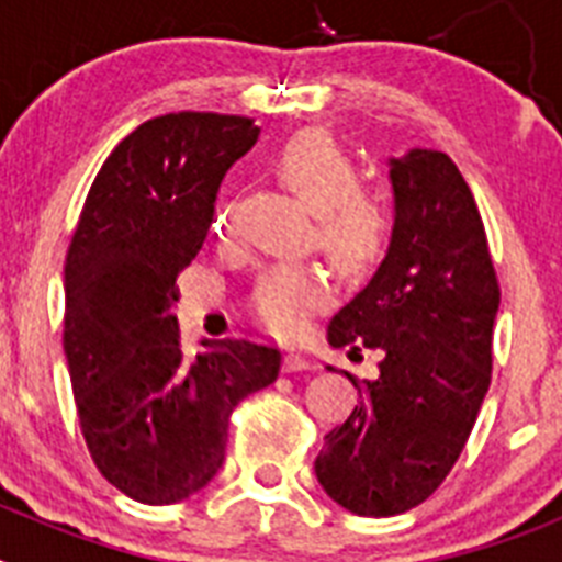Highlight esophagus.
<instances>
[{
  "mask_svg": "<svg viewBox=\"0 0 562 562\" xmlns=\"http://www.w3.org/2000/svg\"><path fill=\"white\" fill-rule=\"evenodd\" d=\"M315 369V362L310 360V357L297 355V351H290V355L284 357V371L286 374H292V371H310Z\"/></svg>",
  "mask_w": 562,
  "mask_h": 562,
  "instance_id": "1",
  "label": "esophagus"
}]
</instances>
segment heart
<instances>
[{
  "label": "heart",
  "mask_w": 562,
  "mask_h": 562,
  "mask_svg": "<svg viewBox=\"0 0 562 562\" xmlns=\"http://www.w3.org/2000/svg\"><path fill=\"white\" fill-rule=\"evenodd\" d=\"M278 182L304 202L315 216V241L349 276L376 267L385 252L391 216L376 193L357 186V168L324 132H297L272 154ZM213 233H233L231 207L213 216ZM335 297V286L324 267L278 265L256 286V315L278 335H297L312 312L324 310Z\"/></svg>",
  "instance_id": "heart-1"
}]
</instances>
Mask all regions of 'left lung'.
<instances>
[{
  "label": "left lung",
  "instance_id": "obj_1",
  "mask_svg": "<svg viewBox=\"0 0 562 562\" xmlns=\"http://www.w3.org/2000/svg\"><path fill=\"white\" fill-rule=\"evenodd\" d=\"M394 225L371 281L329 324L335 349H376V380L326 434L315 475L366 518L414 509L445 481L493 371L501 292L473 191L436 148L389 157Z\"/></svg>",
  "mask_w": 562,
  "mask_h": 562
}]
</instances>
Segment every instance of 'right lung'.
Instances as JSON below:
<instances>
[{"label":"right lung","mask_w":562,"mask_h":562,"mask_svg":"<svg viewBox=\"0 0 562 562\" xmlns=\"http://www.w3.org/2000/svg\"><path fill=\"white\" fill-rule=\"evenodd\" d=\"M258 134L238 114L151 117L106 157L69 245L64 351L78 419L103 479L140 504L207 486L233 408L281 371V351L252 340L186 355L171 315L227 168Z\"/></svg>","instance_id":"obj_1"}]
</instances>
